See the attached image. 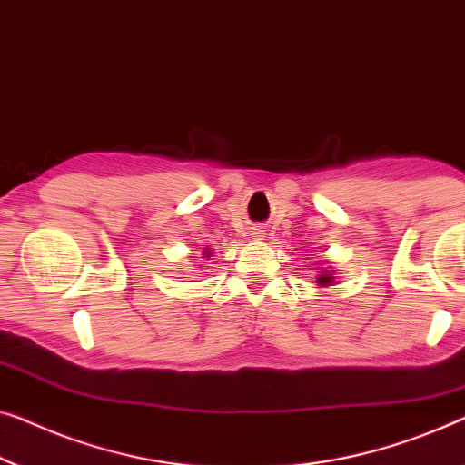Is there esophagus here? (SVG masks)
Segmentation results:
<instances>
[{"label":"esophagus","instance_id":"34e87169","mask_svg":"<svg viewBox=\"0 0 465 465\" xmlns=\"http://www.w3.org/2000/svg\"><path fill=\"white\" fill-rule=\"evenodd\" d=\"M252 235H254V238H259V240H262V238H265V235H267V233H265V230H254V232H252Z\"/></svg>","mask_w":465,"mask_h":465}]
</instances>
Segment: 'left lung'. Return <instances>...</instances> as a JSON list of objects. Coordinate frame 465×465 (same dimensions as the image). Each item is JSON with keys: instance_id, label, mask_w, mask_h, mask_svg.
Masks as SVG:
<instances>
[{"instance_id": "left-lung-1", "label": "left lung", "mask_w": 465, "mask_h": 465, "mask_svg": "<svg viewBox=\"0 0 465 465\" xmlns=\"http://www.w3.org/2000/svg\"><path fill=\"white\" fill-rule=\"evenodd\" d=\"M317 282H320L322 286H330V283H331V277H330V275H322L320 280H317Z\"/></svg>"}]
</instances>
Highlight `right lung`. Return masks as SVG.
Returning <instances> with one entry per match:
<instances>
[{
	"label": "right lung",
	"mask_w": 465,
	"mask_h": 465,
	"mask_svg": "<svg viewBox=\"0 0 465 465\" xmlns=\"http://www.w3.org/2000/svg\"><path fill=\"white\" fill-rule=\"evenodd\" d=\"M206 256H209V254H206Z\"/></svg>",
	"instance_id": "obj_1"
}]
</instances>
